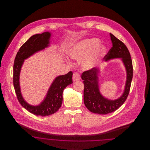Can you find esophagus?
Returning <instances> with one entry per match:
<instances>
[{"mask_svg": "<svg viewBox=\"0 0 150 150\" xmlns=\"http://www.w3.org/2000/svg\"><path fill=\"white\" fill-rule=\"evenodd\" d=\"M80 79V76L79 73H78V72H75V73H74L73 76H72V80H73V81H78Z\"/></svg>", "mask_w": 150, "mask_h": 150, "instance_id": "esophagus-1", "label": "esophagus"}]
</instances>
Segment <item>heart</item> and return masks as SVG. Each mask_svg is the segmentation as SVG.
<instances>
[{
	"label": "heart",
	"mask_w": 150,
	"mask_h": 150,
	"mask_svg": "<svg viewBox=\"0 0 150 150\" xmlns=\"http://www.w3.org/2000/svg\"><path fill=\"white\" fill-rule=\"evenodd\" d=\"M97 38L83 40L74 45L69 52L73 59L81 60V66L84 70L93 68L106 52V47L100 44Z\"/></svg>",
	"instance_id": "obj_1"
}]
</instances>
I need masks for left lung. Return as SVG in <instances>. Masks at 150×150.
I'll list each match as a JSON object with an SVG mask.
<instances>
[{
	"label": "left lung",
	"instance_id": "left-lung-1",
	"mask_svg": "<svg viewBox=\"0 0 150 150\" xmlns=\"http://www.w3.org/2000/svg\"><path fill=\"white\" fill-rule=\"evenodd\" d=\"M112 48L103 59L107 61L111 59L121 58L127 71L125 89L121 96L115 100L105 98L100 93L98 74L100 69L96 67L83 72L81 79L84 80V102L86 107L92 112L106 115L112 112L121 106L128 96L133 78V64L128 49L126 45L110 33Z\"/></svg>",
	"mask_w": 150,
	"mask_h": 150
}]
</instances>
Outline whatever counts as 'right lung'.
I'll return each instance as SVG.
<instances>
[{
    "instance_id": "obj_1",
    "label": "right lung",
    "mask_w": 150,
    "mask_h": 150,
    "mask_svg": "<svg viewBox=\"0 0 150 150\" xmlns=\"http://www.w3.org/2000/svg\"><path fill=\"white\" fill-rule=\"evenodd\" d=\"M51 34L45 32L40 34L31 36L24 43L14 59L13 65V85L16 94L19 102L26 110L36 116H45L56 112L61 106L64 88L72 83V72L56 77L41 103L38 106H32L24 100L20 86V74L24 59H27L36 52L43 50L49 46Z\"/></svg>"
}]
</instances>
